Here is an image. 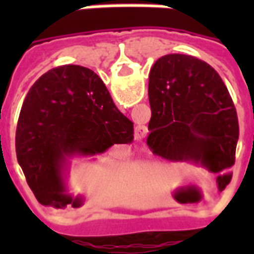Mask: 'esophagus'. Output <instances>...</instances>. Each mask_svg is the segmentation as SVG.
Listing matches in <instances>:
<instances>
[{"mask_svg": "<svg viewBox=\"0 0 254 254\" xmlns=\"http://www.w3.org/2000/svg\"><path fill=\"white\" fill-rule=\"evenodd\" d=\"M138 133H136V138H141V136H143V133H141V130H137Z\"/></svg>", "mask_w": 254, "mask_h": 254, "instance_id": "1", "label": "esophagus"}]
</instances>
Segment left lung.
<instances>
[{"label":"left lung","mask_w":254,"mask_h":254,"mask_svg":"<svg viewBox=\"0 0 254 254\" xmlns=\"http://www.w3.org/2000/svg\"><path fill=\"white\" fill-rule=\"evenodd\" d=\"M148 98L147 144L152 152L166 159L200 160L218 174L223 190L231 181L240 127L218 72L198 58L167 54L151 67Z\"/></svg>","instance_id":"1"}]
</instances>
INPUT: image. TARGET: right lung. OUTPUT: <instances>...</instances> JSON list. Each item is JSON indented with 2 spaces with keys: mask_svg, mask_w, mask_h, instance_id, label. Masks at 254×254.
<instances>
[{
  "mask_svg": "<svg viewBox=\"0 0 254 254\" xmlns=\"http://www.w3.org/2000/svg\"><path fill=\"white\" fill-rule=\"evenodd\" d=\"M133 133V122L94 70L63 65L38 78L25 96L16 129L17 162L42 205L78 208L83 198L67 194L65 187L67 158L130 144Z\"/></svg>",
  "mask_w": 254,
  "mask_h": 254,
  "instance_id": "1",
  "label": "right lung"
}]
</instances>
